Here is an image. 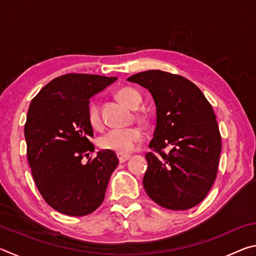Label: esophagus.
<instances>
[{
  "label": "esophagus",
  "instance_id": "1",
  "mask_svg": "<svg viewBox=\"0 0 256 256\" xmlns=\"http://www.w3.org/2000/svg\"><path fill=\"white\" fill-rule=\"evenodd\" d=\"M118 157L120 162H126V160H128L130 158H131V156H130V154H118Z\"/></svg>",
  "mask_w": 256,
  "mask_h": 256
}]
</instances>
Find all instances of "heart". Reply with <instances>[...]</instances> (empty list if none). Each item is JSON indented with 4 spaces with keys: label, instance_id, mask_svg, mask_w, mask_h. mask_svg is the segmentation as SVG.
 <instances>
[{
    "label": "heart",
    "instance_id": "heart-1",
    "mask_svg": "<svg viewBox=\"0 0 256 256\" xmlns=\"http://www.w3.org/2000/svg\"><path fill=\"white\" fill-rule=\"evenodd\" d=\"M118 100L132 110H136L142 102L140 92L134 88L125 86L120 89L116 94ZM138 120L142 124H148L150 122V115L146 112H138ZM88 120L94 128H100L102 120L99 112V107L96 102H92L88 107ZM144 138V133L138 128H128L123 130H110L106 132L99 138V146L102 149L112 150L120 154H126L132 152L136 146L140 144Z\"/></svg>",
    "mask_w": 256,
    "mask_h": 256
}]
</instances>
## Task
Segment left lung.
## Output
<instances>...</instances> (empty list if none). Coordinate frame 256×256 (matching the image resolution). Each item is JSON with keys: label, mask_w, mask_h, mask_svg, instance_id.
Returning <instances> with one entry per match:
<instances>
[{"label": "left lung", "mask_w": 256, "mask_h": 256, "mask_svg": "<svg viewBox=\"0 0 256 256\" xmlns=\"http://www.w3.org/2000/svg\"><path fill=\"white\" fill-rule=\"evenodd\" d=\"M149 90L157 106V126L146 154L144 188L170 210H188L209 193L218 172L222 136L214 112L186 78L149 70L128 78ZM172 149L166 154L164 149Z\"/></svg>", "instance_id": "left-lung-1"}]
</instances>
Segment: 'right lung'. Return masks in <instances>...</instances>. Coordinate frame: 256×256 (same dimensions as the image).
Returning a JSON list of instances; mask_svg holds the SVG:
<instances>
[{
	"mask_svg": "<svg viewBox=\"0 0 256 256\" xmlns=\"http://www.w3.org/2000/svg\"><path fill=\"white\" fill-rule=\"evenodd\" d=\"M115 80L68 73L47 84L29 106L24 138L34 180L47 204L63 214L82 216L96 210L118 164L112 150L82 162L94 150L89 98Z\"/></svg>",
	"mask_w": 256,
	"mask_h": 256,
	"instance_id": "right-lung-1",
	"label": "right lung"
}]
</instances>
